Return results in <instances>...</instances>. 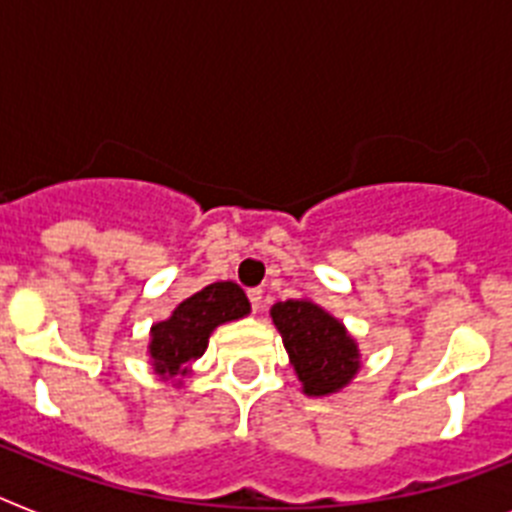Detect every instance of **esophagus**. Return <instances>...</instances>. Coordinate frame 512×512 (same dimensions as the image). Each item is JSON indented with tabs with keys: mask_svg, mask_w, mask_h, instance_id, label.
I'll list each match as a JSON object with an SVG mask.
<instances>
[{
	"mask_svg": "<svg viewBox=\"0 0 512 512\" xmlns=\"http://www.w3.org/2000/svg\"><path fill=\"white\" fill-rule=\"evenodd\" d=\"M247 296H249V304H252V312H257V309L263 307V291H260V289H249Z\"/></svg>",
	"mask_w": 512,
	"mask_h": 512,
	"instance_id": "obj_1",
	"label": "esophagus"
}]
</instances>
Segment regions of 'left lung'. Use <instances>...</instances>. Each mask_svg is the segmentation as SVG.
Here are the masks:
<instances>
[{
    "mask_svg": "<svg viewBox=\"0 0 512 512\" xmlns=\"http://www.w3.org/2000/svg\"><path fill=\"white\" fill-rule=\"evenodd\" d=\"M283 346L289 351L304 393L328 395L341 390L359 369V351L341 322L304 299L278 302L270 309Z\"/></svg>",
    "mask_w": 512,
    "mask_h": 512,
    "instance_id": "obj_1",
    "label": "left lung"
}]
</instances>
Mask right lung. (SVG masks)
Instances as JSON below:
<instances>
[{
  "mask_svg": "<svg viewBox=\"0 0 512 512\" xmlns=\"http://www.w3.org/2000/svg\"><path fill=\"white\" fill-rule=\"evenodd\" d=\"M249 312L244 291L231 281L210 283L174 309L169 320L153 325L150 356L161 377L184 375L208 349L210 333L221 322L239 320Z\"/></svg>",
  "mask_w": 512,
  "mask_h": 512,
  "instance_id": "obj_1",
  "label": "right lung"
}]
</instances>
